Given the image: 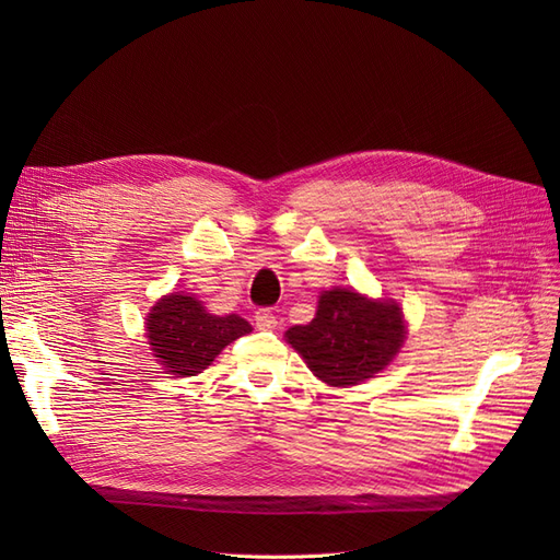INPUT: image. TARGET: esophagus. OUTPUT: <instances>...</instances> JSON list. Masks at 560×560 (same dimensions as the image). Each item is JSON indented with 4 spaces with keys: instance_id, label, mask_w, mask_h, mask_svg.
<instances>
[{
    "instance_id": "obj_1",
    "label": "esophagus",
    "mask_w": 560,
    "mask_h": 560,
    "mask_svg": "<svg viewBox=\"0 0 560 560\" xmlns=\"http://www.w3.org/2000/svg\"><path fill=\"white\" fill-rule=\"evenodd\" d=\"M254 322H257L259 329H276L278 327V317L270 308H259L254 313Z\"/></svg>"
}]
</instances>
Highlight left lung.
Wrapping results in <instances>:
<instances>
[{
  "instance_id": "1",
  "label": "left lung",
  "mask_w": 560,
  "mask_h": 560,
  "mask_svg": "<svg viewBox=\"0 0 560 560\" xmlns=\"http://www.w3.org/2000/svg\"><path fill=\"white\" fill-rule=\"evenodd\" d=\"M287 341L319 381L358 385L395 358L404 343V319L395 303L331 290L319 296L313 322L292 327Z\"/></svg>"
}]
</instances>
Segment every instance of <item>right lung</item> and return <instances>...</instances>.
Segmentation results:
<instances>
[{"mask_svg":"<svg viewBox=\"0 0 560 560\" xmlns=\"http://www.w3.org/2000/svg\"><path fill=\"white\" fill-rule=\"evenodd\" d=\"M149 346L175 376H196L235 338L252 331L238 315H210L184 294L161 299L147 317Z\"/></svg>","mask_w":560,"mask_h":560,"instance_id":"add662e5","label":"right lung"}]
</instances>
